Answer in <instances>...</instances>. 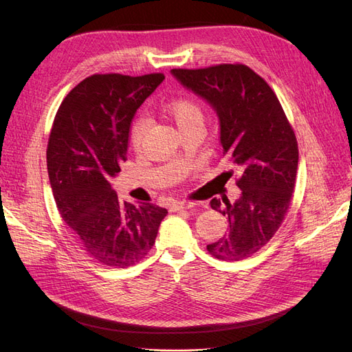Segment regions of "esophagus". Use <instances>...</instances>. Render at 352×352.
I'll list each match as a JSON object with an SVG mask.
<instances>
[{
  "mask_svg": "<svg viewBox=\"0 0 352 352\" xmlns=\"http://www.w3.org/2000/svg\"><path fill=\"white\" fill-rule=\"evenodd\" d=\"M194 206H195L194 202H189V201H180V202H175V204H172V211L189 210V208H192Z\"/></svg>",
  "mask_w": 352,
  "mask_h": 352,
  "instance_id": "34e87169",
  "label": "esophagus"
}]
</instances>
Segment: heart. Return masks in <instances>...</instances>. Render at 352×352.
Segmentation results:
<instances>
[{
    "label": "heart",
    "instance_id": "b5f03b06",
    "mask_svg": "<svg viewBox=\"0 0 352 352\" xmlns=\"http://www.w3.org/2000/svg\"><path fill=\"white\" fill-rule=\"evenodd\" d=\"M163 110L170 117V119L176 123L179 132L186 129V127H189V126L202 124V119H204L199 105L195 101L185 98V97H179V98L168 101L164 105ZM146 127H148V122L144 119V117H138V119L132 123L131 142L133 146L138 148L142 144L144 136L146 133Z\"/></svg>",
    "mask_w": 352,
    "mask_h": 352
}]
</instances>
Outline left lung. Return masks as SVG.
I'll use <instances>...</instances> for the list:
<instances>
[{"label":"left lung","mask_w":352,"mask_h":352,"mask_svg":"<svg viewBox=\"0 0 352 352\" xmlns=\"http://www.w3.org/2000/svg\"><path fill=\"white\" fill-rule=\"evenodd\" d=\"M172 76L216 111L223 154L241 170V195L212 198L210 206L229 220V230L207 245L219 260L239 261L267 243L292 198L298 145L272 88L243 65L173 69Z\"/></svg>","instance_id":"8db88e82"}]
</instances>
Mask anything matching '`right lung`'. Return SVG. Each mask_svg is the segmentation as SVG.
Here are the masks:
<instances>
[{
  "mask_svg": "<svg viewBox=\"0 0 352 352\" xmlns=\"http://www.w3.org/2000/svg\"><path fill=\"white\" fill-rule=\"evenodd\" d=\"M164 80L94 74L74 87L56 114L47 168L61 219L89 257L124 269L155 242L167 210L120 202L110 180L120 173L136 110Z\"/></svg>",
  "mask_w": 352,
  "mask_h": 352,
  "instance_id": "obj_1",
  "label": "right lung"
}]
</instances>
